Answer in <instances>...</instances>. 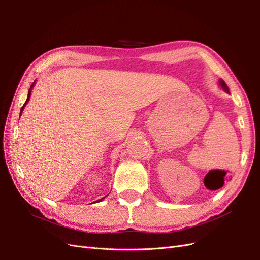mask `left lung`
<instances>
[{"instance_id":"1","label":"left lung","mask_w":260,"mask_h":260,"mask_svg":"<svg viewBox=\"0 0 260 260\" xmlns=\"http://www.w3.org/2000/svg\"><path fill=\"white\" fill-rule=\"evenodd\" d=\"M219 84L221 85V88H222L224 91L229 92V89H228V86H226V84L224 83V81H223V80H220V81H219Z\"/></svg>"}]
</instances>
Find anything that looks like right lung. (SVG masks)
Segmentation results:
<instances>
[{
	"label": "right lung",
	"instance_id": "add662e5",
	"mask_svg": "<svg viewBox=\"0 0 260 260\" xmlns=\"http://www.w3.org/2000/svg\"><path fill=\"white\" fill-rule=\"evenodd\" d=\"M34 85H35V82L32 83V84H31V86H30V89H29V92H28V98H27V100H26V102H25V104H23V106L21 107V109H20V115H21V113H22V111H23V107H25L26 106V104L28 103V101H29V99H30V95H31V89H32L34 88ZM105 198H102L101 200H99L98 202H101L102 200H104Z\"/></svg>",
	"mask_w": 260,
	"mask_h": 260
}]
</instances>
